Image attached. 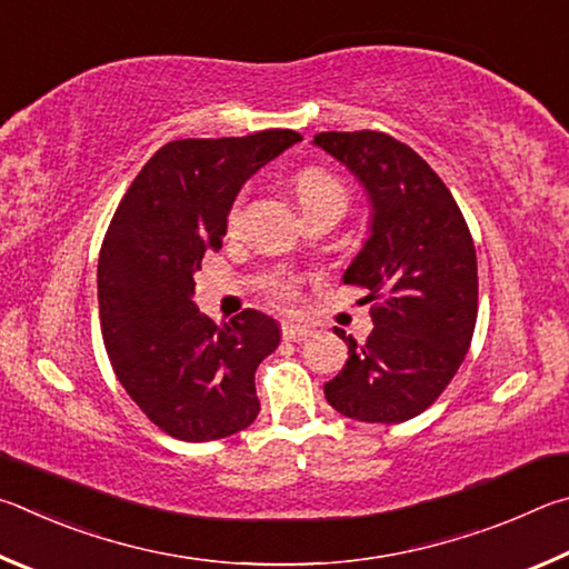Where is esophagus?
I'll list each match as a JSON object with an SVG mask.
<instances>
[{
    "label": "esophagus",
    "instance_id": "obj_1",
    "mask_svg": "<svg viewBox=\"0 0 569 569\" xmlns=\"http://www.w3.org/2000/svg\"><path fill=\"white\" fill-rule=\"evenodd\" d=\"M315 335V327L307 325V322H284L282 325V337L284 340L290 342H297V340H307V337Z\"/></svg>",
    "mask_w": 569,
    "mask_h": 569
}]
</instances>
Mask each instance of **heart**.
<instances>
[{
    "instance_id": "b5f03b06",
    "label": "heart",
    "mask_w": 569,
    "mask_h": 569,
    "mask_svg": "<svg viewBox=\"0 0 569 569\" xmlns=\"http://www.w3.org/2000/svg\"><path fill=\"white\" fill-rule=\"evenodd\" d=\"M295 189L307 219L327 212V209H342V212L347 209V189L342 187L340 179L325 172V169H302L295 179ZM239 204H242V199H239L232 209V222H237ZM272 292L279 300H292L295 282H290V279H279V282H274Z\"/></svg>"
}]
</instances>
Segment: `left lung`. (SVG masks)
Returning <instances> with one entry per match:
<instances>
[{
    "instance_id": "left-lung-1",
    "label": "left lung",
    "mask_w": 569,
    "mask_h": 569,
    "mask_svg": "<svg viewBox=\"0 0 569 569\" xmlns=\"http://www.w3.org/2000/svg\"><path fill=\"white\" fill-rule=\"evenodd\" d=\"M372 207L370 237L345 282L375 302L365 345L335 332L350 357L325 385L337 412L395 425L425 412L460 370L477 322V254L450 189L412 147L385 132H322Z\"/></svg>"
}]
</instances>
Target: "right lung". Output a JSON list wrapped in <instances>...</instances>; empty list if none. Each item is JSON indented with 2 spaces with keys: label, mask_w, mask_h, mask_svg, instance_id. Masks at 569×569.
<instances>
[{
  "label": "right lung",
  "mask_w": 569,
  "mask_h": 569,
  "mask_svg": "<svg viewBox=\"0 0 569 569\" xmlns=\"http://www.w3.org/2000/svg\"><path fill=\"white\" fill-rule=\"evenodd\" d=\"M302 139L292 129L177 139L134 177L97 264L99 322L117 380L159 430L184 442L254 422V372L279 345L257 310L214 325L194 305V272L222 247L227 214L259 167Z\"/></svg>",
  "instance_id": "add662e5"
}]
</instances>
